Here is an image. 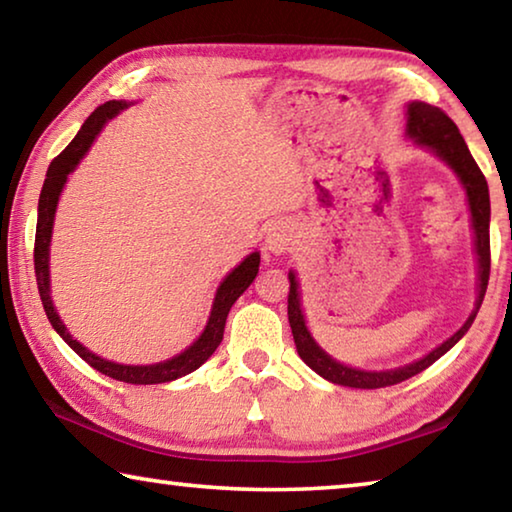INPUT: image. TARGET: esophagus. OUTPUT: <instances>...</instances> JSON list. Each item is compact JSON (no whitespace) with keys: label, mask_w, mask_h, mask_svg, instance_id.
Listing matches in <instances>:
<instances>
[{"label":"esophagus","mask_w":512,"mask_h":512,"mask_svg":"<svg viewBox=\"0 0 512 512\" xmlns=\"http://www.w3.org/2000/svg\"><path fill=\"white\" fill-rule=\"evenodd\" d=\"M293 244V230L287 223H275L266 235V250H271L273 255L287 253L289 246Z\"/></svg>","instance_id":"34e87169"}]
</instances>
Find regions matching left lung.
Listing matches in <instances>:
<instances>
[{
	"label": "left lung",
	"mask_w": 512,
	"mask_h": 512,
	"mask_svg": "<svg viewBox=\"0 0 512 512\" xmlns=\"http://www.w3.org/2000/svg\"><path fill=\"white\" fill-rule=\"evenodd\" d=\"M406 135L411 140L418 142L424 149H429L438 155L440 160H445L449 167L461 180L465 187L467 203H470V214H472V230H474V248H476V259H479V296H476V305L470 318L465 320V325L458 329V332L440 343L436 350H431L427 357L409 363V366L395 368V370H359L343 366L341 361L329 357V354L320 348L314 341V336L309 334L305 325V314H302L300 307V293H298V280L296 273H289V323L293 332V341H296V348L300 359L307 363L311 370H316L320 377H325L332 384L350 386V388H386L393 384H400L404 379H411L418 375L424 368H429L433 361H438L447 350H452L454 345L463 339V334L472 327L476 314H479V307L485 296V289H488V277H490V194H488V183H485V176L479 169V164L474 162L470 149L463 140V135L458 133V126L449 119L443 110L436 106H429L424 101H413L406 108Z\"/></svg>",
	"instance_id": "1"
}]
</instances>
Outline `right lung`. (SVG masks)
Wrapping results in <instances>:
<instances>
[{
    "label": "right lung",
    "mask_w": 512,
    "mask_h": 512,
    "mask_svg": "<svg viewBox=\"0 0 512 512\" xmlns=\"http://www.w3.org/2000/svg\"><path fill=\"white\" fill-rule=\"evenodd\" d=\"M124 108H128L126 101L103 103V106H99L88 119H85L81 131L76 133L74 140L67 144V149L49 164L45 185H42L40 201H38V225H36V248H33V264H36L40 300H42V307L47 311L51 327L63 336V341L76 354H79L83 361H88L94 370L103 372V375H108L117 381H126V384H164V381L185 377L196 368H201L203 363L212 357L214 350L219 348V343L223 341V327H225V318H228L230 307L235 305L237 298L250 287V284H253V280L257 277L259 253H250L244 262L235 268V271L225 275V280L219 284V289H216L210 318H207L203 334L198 336V339L189 345L185 352H180L167 361L151 363V366H124V363L106 361L97 357L94 352H90L85 345H81L72 334L67 332V327L63 325V320H60L49 293V244H51V230H54L58 198L67 183V176L76 169V164L83 160V155L90 151L92 142L97 140V135L101 133V128L106 126V121L119 115Z\"/></svg>",
    "instance_id": "right-lung-1"
}]
</instances>
